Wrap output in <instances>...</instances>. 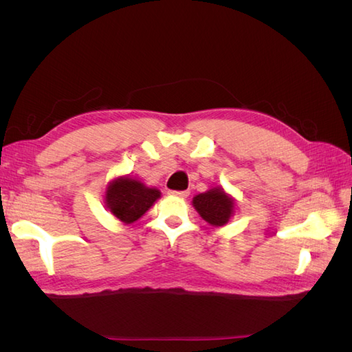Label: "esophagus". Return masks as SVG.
Wrapping results in <instances>:
<instances>
[{"instance_id":"1","label":"esophagus","mask_w":352,"mask_h":352,"mask_svg":"<svg viewBox=\"0 0 352 352\" xmlns=\"http://www.w3.org/2000/svg\"><path fill=\"white\" fill-rule=\"evenodd\" d=\"M189 190H178V192H169V195L172 197H177V198H188L189 197Z\"/></svg>"}]
</instances>
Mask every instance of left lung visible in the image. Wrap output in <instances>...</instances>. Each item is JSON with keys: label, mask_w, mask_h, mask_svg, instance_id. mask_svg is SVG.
Returning <instances> with one entry per match:
<instances>
[{"label": "left lung", "mask_w": 352, "mask_h": 352, "mask_svg": "<svg viewBox=\"0 0 352 352\" xmlns=\"http://www.w3.org/2000/svg\"><path fill=\"white\" fill-rule=\"evenodd\" d=\"M192 204L207 223L213 227H222L233 218L236 212L234 198L222 188H212L204 193L193 197Z\"/></svg>", "instance_id": "left-lung-1"}]
</instances>
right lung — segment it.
<instances>
[{"label": "right lung", "mask_w": 352, "mask_h": 352, "mask_svg": "<svg viewBox=\"0 0 352 352\" xmlns=\"http://www.w3.org/2000/svg\"><path fill=\"white\" fill-rule=\"evenodd\" d=\"M162 197L157 188H148L145 183L130 175L116 177L104 193L107 210L124 223H133L144 216L157 199Z\"/></svg>", "instance_id": "add662e5"}]
</instances>
